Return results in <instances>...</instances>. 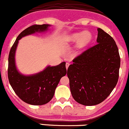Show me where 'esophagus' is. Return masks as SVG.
<instances>
[{
    "label": "esophagus",
    "instance_id": "34e87169",
    "mask_svg": "<svg viewBox=\"0 0 129 129\" xmlns=\"http://www.w3.org/2000/svg\"><path fill=\"white\" fill-rule=\"evenodd\" d=\"M69 66H70V63H69V62H67V63H66V68H67V70H68V67H69Z\"/></svg>",
    "mask_w": 129,
    "mask_h": 129
}]
</instances>
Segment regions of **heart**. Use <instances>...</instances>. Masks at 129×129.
Wrapping results in <instances>:
<instances>
[{
	"instance_id": "1",
	"label": "heart",
	"mask_w": 129,
	"mask_h": 129,
	"mask_svg": "<svg viewBox=\"0 0 129 129\" xmlns=\"http://www.w3.org/2000/svg\"><path fill=\"white\" fill-rule=\"evenodd\" d=\"M68 40L71 42L77 43L78 48H83L87 46L92 40V35L89 31L76 33L68 37Z\"/></svg>"
}]
</instances>
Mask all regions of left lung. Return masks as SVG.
Instances as JSON below:
<instances>
[{
    "instance_id": "1",
    "label": "left lung",
    "mask_w": 129,
    "mask_h": 129,
    "mask_svg": "<svg viewBox=\"0 0 129 129\" xmlns=\"http://www.w3.org/2000/svg\"><path fill=\"white\" fill-rule=\"evenodd\" d=\"M98 44L73 60L67 75L73 99L85 106L103 102L117 84L120 57L114 39L98 28Z\"/></svg>"
}]
</instances>
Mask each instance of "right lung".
I'll return each mask as SVG.
<instances>
[{
  "instance_id": "add662e5",
  "label": "right lung",
  "mask_w": 129,
  "mask_h": 129,
  "mask_svg": "<svg viewBox=\"0 0 129 129\" xmlns=\"http://www.w3.org/2000/svg\"><path fill=\"white\" fill-rule=\"evenodd\" d=\"M50 24H35L23 30L11 49L8 59V78L10 85L18 97L31 105H43L52 99L61 77L67 74L66 62L56 66H47L35 74H22L16 65L15 55L19 40L25 36L49 30Z\"/></svg>"
}]
</instances>
